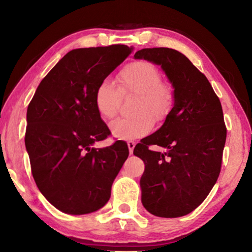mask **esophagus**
<instances>
[{"instance_id": "esophagus-1", "label": "esophagus", "mask_w": 252, "mask_h": 252, "mask_svg": "<svg viewBox=\"0 0 252 252\" xmlns=\"http://www.w3.org/2000/svg\"><path fill=\"white\" fill-rule=\"evenodd\" d=\"M127 147H129L130 154H133V150H134V147H135V142H133V141L127 142Z\"/></svg>"}]
</instances>
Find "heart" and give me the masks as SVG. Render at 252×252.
Wrapping results in <instances>:
<instances>
[{
  "instance_id": "b5f03b06",
  "label": "heart",
  "mask_w": 252,
  "mask_h": 252,
  "mask_svg": "<svg viewBox=\"0 0 252 252\" xmlns=\"http://www.w3.org/2000/svg\"><path fill=\"white\" fill-rule=\"evenodd\" d=\"M118 82L121 94L136 95L132 110L136 116L112 121L111 134L120 140L137 139L146 135L154 126V120L162 121L169 113L174 93L167 84L161 82L157 67L146 61L127 64L118 75ZM119 99V93L109 81L99 83L95 91L94 102L102 118L111 119L117 115Z\"/></svg>"
}]
</instances>
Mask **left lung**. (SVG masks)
<instances>
[{
	"instance_id": "left-lung-1",
	"label": "left lung",
	"mask_w": 252,
	"mask_h": 252,
	"mask_svg": "<svg viewBox=\"0 0 252 252\" xmlns=\"http://www.w3.org/2000/svg\"><path fill=\"white\" fill-rule=\"evenodd\" d=\"M134 58L159 65L174 88L165 122L133 151L145 164L142 203L155 216L180 218L198 208L219 178L226 141L223 109L208 78L185 54L146 48ZM150 145L165 152L151 151Z\"/></svg>"
}]
</instances>
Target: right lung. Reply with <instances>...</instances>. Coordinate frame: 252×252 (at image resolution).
Listing matches in <instances>:
<instances>
[{
  "instance_id": "1",
  "label": "right lung",
  "mask_w": 252,
  "mask_h": 252,
  "mask_svg": "<svg viewBox=\"0 0 252 252\" xmlns=\"http://www.w3.org/2000/svg\"><path fill=\"white\" fill-rule=\"evenodd\" d=\"M131 52L125 44L74 49L39 84L27 108L25 145L32 177L63 213L101 209L129 156L123 141L92 146L110 134L94 102L96 88Z\"/></svg>"
}]
</instances>
